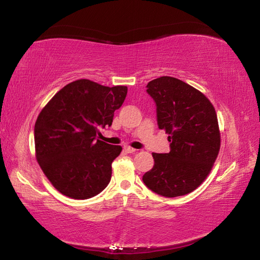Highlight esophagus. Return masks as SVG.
<instances>
[{"label": "esophagus", "mask_w": 260, "mask_h": 260, "mask_svg": "<svg viewBox=\"0 0 260 260\" xmlns=\"http://www.w3.org/2000/svg\"><path fill=\"white\" fill-rule=\"evenodd\" d=\"M124 149H125V151H126V152H128V153H133V152H135V149H134V148H132V147H129V146H125V147H124Z\"/></svg>", "instance_id": "1"}]
</instances>
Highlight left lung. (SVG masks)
Returning a JSON list of instances; mask_svg holds the SVG:
<instances>
[{"instance_id":"8db88e82","label":"left lung","mask_w":260,"mask_h":260,"mask_svg":"<svg viewBox=\"0 0 260 260\" xmlns=\"http://www.w3.org/2000/svg\"><path fill=\"white\" fill-rule=\"evenodd\" d=\"M147 88L156 102L158 127L169 134L171 150L152 153L155 165L142 180L158 195H186L208 178L218 157L217 113L203 93L177 78H157Z\"/></svg>"}]
</instances>
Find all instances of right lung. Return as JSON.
<instances>
[{
    "label": "right lung",
    "mask_w": 260,
    "mask_h": 260,
    "mask_svg": "<svg viewBox=\"0 0 260 260\" xmlns=\"http://www.w3.org/2000/svg\"><path fill=\"white\" fill-rule=\"evenodd\" d=\"M126 86L107 87L80 79L61 88L41 110L34 126L35 156L48 180L63 195L87 200L108 186L120 146L96 139L111 126L124 103Z\"/></svg>",
    "instance_id": "1"
}]
</instances>
